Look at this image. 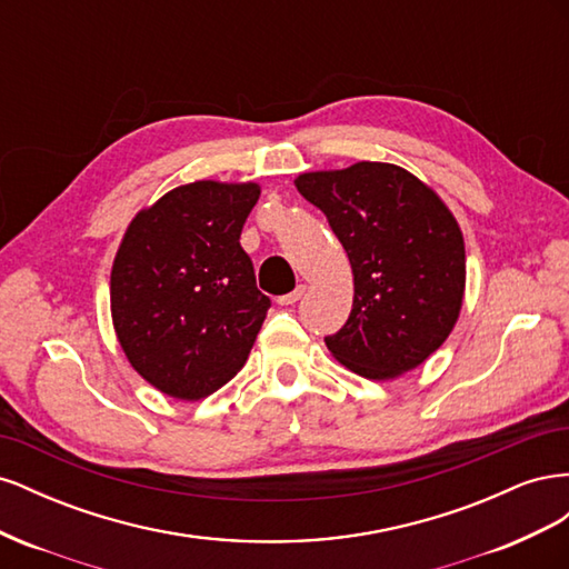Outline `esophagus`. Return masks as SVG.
<instances>
[{
	"instance_id": "esophagus-1",
	"label": "esophagus",
	"mask_w": 569,
	"mask_h": 569,
	"mask_svg": "<svg viewBox=\"0 0 569 569\" xmlns=\"http://www.w3.org/2000/svg\"><path fill=\"white\" fill-rule=\"evenodd\" d=\"M303 295H306V284H299L295 291H289V295L280 297L278 303H280V306H291V303H297Z\"/></svg>"
}]
</instances>
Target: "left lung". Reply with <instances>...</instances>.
<instances>
[{
  "instance_id": "obj_1",
  "label": "left lung",
  "mask_w": 569,
  "mask_h": 569,
  "mask_svg": "<svg viewBox=\"0 0 569 569\" xmlns=\"http://www.w3.org/2000/svg\"><path fill=\"white\" fill-rule=\"evenodd\" d=\"M295 184L330 220L353 270L351 316L325 337L327 349L377 382L422 366L453 332L465 299V242L449 206L382 161L311 170Z\"/></svg>"
}]
</instances>
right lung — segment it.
I'll return each mask as SVG.
<instances>
[{"instance_id": "right-lung-1", "label": "right lung", "mask_w": 569, "mask_h": 569, "mask_svg": "<svg viewBox=\"0 0 569 569\" xmlns=\"http://www.w3.org/2000/svg\"><path fill=\"white\" fill-rule=\"evenodd\" d=\"M258 182L197 180L130 220L111 266V320L132 370L199 401L244 368L270 299L239 244Z\"/></svg>"}]
</instances>
